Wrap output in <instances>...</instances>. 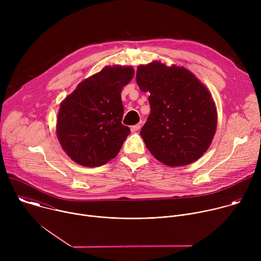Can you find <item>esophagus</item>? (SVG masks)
Listing matches in <instances>:
<instances>
[{
  "label": "esophagus",
  "mask_w": 261,
  "mask_h": 261,
  "mask_svg": "<svg viewBox=\"0 0 261 261\" xmlns=\"http://www.w3.org/2000/svg\"><path fill=\"white\" fill-rule=\"evenodd\" d=\"M140 128H141V125H140V124H137V125H134V126L131 127V131H132V132H137V131L140 130Z\"/></svg>",
  "instance_id": "esophagus-1"
}]
</instances>
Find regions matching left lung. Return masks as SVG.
Here are the masks:
<instances>
[{"instance_id":"1","label":"left lung","mask_w":261,"mask_h":261,"mask_svg":"<svg viewBox=\"0 0 261 261\" xmlns=\"http://www.w3.org/2000/svg\"><path fill=\"white\" fill-rule=\"evenodd\" d=\"M136 82L148 92L151 114L140 131L147 150L167 166L198 160L217 129V108L207 88L187 68L160 61L139 65Z\"/></svg>"}]
</instances>
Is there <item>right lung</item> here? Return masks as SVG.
I'll use <instances>...</instances> for the list:
<instances>
[{
    "mask_svg": "<svg viewBox=\"0 0 261 261\" xmlns=\"http://www.w3.org/2000/svg\"><path fill=\"white\" fill-rule=\"evenodd\" d=\"M133 76L130 66H105L62 101L56 133L74 162L98 167L119 154L130 134V129L122 124L121 93Z\"/></svg>",
    "mask_w": 261,
    "mask_h": 261,
    "instance_id": "add662e5",
    "label": "right lung"
}]
</instances>
